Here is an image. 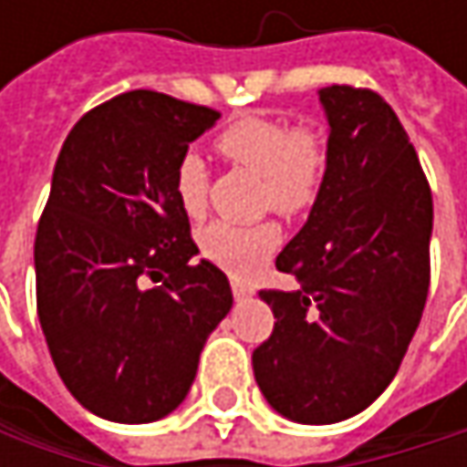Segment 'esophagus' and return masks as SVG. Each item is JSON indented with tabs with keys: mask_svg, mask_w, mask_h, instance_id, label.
<instances>
[{
	"mask_svg": "<svg viewBox=\"0 0 467 467\" xmlns=\"http://www.w3.org/2000/svg\"><path fill=\"white\" fill-rule=\"evenodd\" d=\"M233 295L234 300H248L251 295H254V289L245 284V281H240V278H233Z\"/></svg>",
	"mask_w": 467,
	"mask_h": 467,
	"instance_id": "1",
	"label": "esophagus"
}]
</instances>
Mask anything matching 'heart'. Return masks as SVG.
Wrapping results in <instances>:
<instances>
[{
  "label": "heart",
  "mask_w": 467,
  "mask_h": 467,
  "mask_svg": "<svg viewBox=\"0 0 467 467\" xmlns=\"http://www.w3.org/2000/svg\"><path fill=\"white\" fill-rule=\"evenodd\" d=\"M216 148L233 164L262 175L265 205L284 216L308 211L325 181L327 153L322 140L314 132L295 130L281 119H237L216 138ZM172 192L186 216L197 219L205 213L208 167L200 153L189 150L181 156ZM278 240L281 233L270 222L251 227L213 222L200 233V251L233 275H251L273 256Z\"/></svg>",
  "instance_id": "1"
}]
</instances>
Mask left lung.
Returning <instances> with one entry per match:
<instances>
[{
	"instance_id": "left-lung-1",
	"label": "left lung",
	"mask_w": 467,
	"mask_h": 467,
	"mask_svg": "<svg viewBox=\"0 0 467 467\" xmlns=\"http://www.w3.org/2000/svg\"><path fill=\"white\" fill-rule=\"evenodd\" d=\"M327 170L308 222L275 267L295 292L262 289L273 335L254 379L273 411L332 424L365 411L395 379L430 286L432 194L395 110L368 88H319Z\"/></svg>"
}]
</instances>
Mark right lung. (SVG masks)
I'll use <instances>...</instances> for the list:
<instances>
[{
    "mask_svg": "<svg viewBox=\"0 0 467 467\" xmlns=\"http://www.w3.org/2000/svg\"><path fill=\"white\" fill-rule=\"evenodd\" d=\"M216 121L211 108L138 88L88 110L56 159L35 237L37 314L64 387L102 420L172 414L233 308L227 275L194 262L172 192L189 142Z\"/></svg>",
    "mask_w": 467,
    "mask_h": 467,
    "instance_id": "1",
    "label": "right lung"
}]
</instances>
